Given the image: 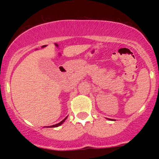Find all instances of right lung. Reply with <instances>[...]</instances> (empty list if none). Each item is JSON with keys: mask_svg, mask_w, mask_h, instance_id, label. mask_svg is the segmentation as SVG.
<instances>
[{"mask_svg": "<svg viewBox=\"0 0 159 159\" xmlns=\"http://www.w3.org/2000/svg\"><path fill=\"white\" fill-rule=\"evenodd\" d=\"M66 118H67V116H66V118H65V119H64V120H62V121H61V122H60V123H57V124H55V125H51V126H50V127L54 128V127H57V126H59V125H61V124H62V123H63V122H64V121H65V120H66Z\"/></svg>", "mask_w": 159, "mask_h": 159, "instance_id": "obj_1", "label": "right lung"}]
</instances>
